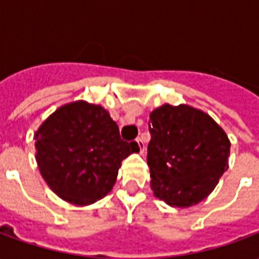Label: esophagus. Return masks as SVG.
<instances>
[{
	"label": "esophagus",
	"mask_w": 259,
	"mask_h": 259,
	"mask_svg": "<svg viewBox=\"0 0 259 259\" xmlns=\"http://www.w3.org/2000/svg\"><path fill=\"white\" fill-rule=\"evenodd\" d=\"M136 143H137V147H139V152L143 154V152H144V141L141 140V139H137Z\"/></svg>",
	"instance_id": "obj_1"
}]
</instances>
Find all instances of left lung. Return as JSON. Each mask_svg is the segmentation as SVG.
Listing matches in <instances>:
<instances>
[{
	"label": "left lung",
	"instance_id": "8db88e82",
	"mask_svg": "<svg viewBox=\"0 0 259 259\" xmlns=\"http://www.w3.org/2000/svg\"><path fill=\"white\" fill-rule=\"evenodd\" d=\"M150 119L147 163L154 194L170 206L198 204L228 169V136L209 115L189 105L165 104Z\"/></svg>",
	"mask_w": 259,
	"mask_h": 259
}]
</instances>
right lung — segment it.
I'll use <instances>...</instances> for the list:
<instances>
[{"label": "right lung", "instance_id": "right-lung-1", "mask_svg": "<svg viewBox=\"0 0 259 259\" xmlns=\"http://www.w3.org/2000/svg\"><path fill=\"white\" fill-rule=\"evenodd\" d=\"M36 161L51 190L87 205L112 190L120 162L139 151L120 139L108 111L84 101L57 109L36 132Z\"/></svg>", "mask_w": 259, "mask_h": 259}]
</instances>
